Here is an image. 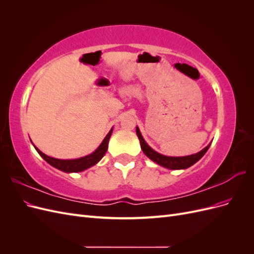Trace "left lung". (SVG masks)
I'll return each mask as SVG.
<instances>
[{
    "label": "left lung",
    "mask_w": 254,
    "mask_h": 254,
    "mask_svg": "<svg viewBox=\"0 0 254 254\" xmlns=\"http://www.w3.org/2000/svg\"><path fill=\"white\" fill-rule=\"evenodd\" d=\"M135 131H136L137 137H139V140H140L141 148L146 155V157H148L155 163L163 166L165 168H168V170H186V168H189L190 166L194 165L196 162H198V161L204 156V153L207 151V149H209L210 145H211V143H210L202 150H200L197 153H194V155H190V156L168 157V156L161 155V153L157 152L156 150H153L150 146L145 142L144 137L142 136L140 129L137 126H136Z\"/></svg>",
    "instance_id": "1"
}]
</instances>
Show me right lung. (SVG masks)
<instances>
[{"instance_id":"right-lung-1","label":"right lung","mask_w":254,"mask_h":254,"mask_svg":"<svg viewBox=\"0 0 254 254\" xmlns=\"http://www.w3.org/2000/svg\"><path fill=\"white\" fill-rule=\"evenodd\" d=\"M112 131H113V128H111L108 134L106 135V137L103 140V142L101 143V145L98 146L95 151L90 153V155H88V156H84V157H81L78 159L61 160V159L52 158V157H49L45 155V153H43L40 149H38L34 144L33 145H34L35 149L38 151V153H39V155L53 167H55V168H57V170H59L61 172H64V173H79V172L87 170V168H90L91 166L95 165L96 163H98L99 161L102 160V158L105 156L107 149H108L109 139L112 134Z\"/></svg>"}]
</instances>
